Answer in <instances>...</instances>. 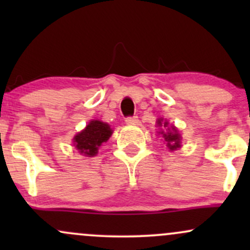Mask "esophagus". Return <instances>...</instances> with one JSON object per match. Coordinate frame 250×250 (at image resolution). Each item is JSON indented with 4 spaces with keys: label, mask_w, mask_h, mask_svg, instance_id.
<instances>
[{
    "label": "esophagus",
    "mask_w": 250,
    "mask_h": 250,
    "mask_svg": "<svg viewBox=\"0 0 250 250\" xmlns=\"http://www.w3.org/2000/svg\"><path fill=\"white\" fill-rule=\"evenodd\" d=\"M127 125H137L139 123V117L137 116H129L125 119Z\"/></svg>",
    "instance_id": "1"
}]
</instances>
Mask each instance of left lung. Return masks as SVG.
Returning <instances> with one entry per match:
<instances>
[{"mask_svg":"<svg viewBox=\"0 0 250 250\" xmlns=\"http://www.w3.org/2000/svg\"><path fill=\"white\" fill-rule=\"evenodd\" d=\"M162 121H163V120L160 119L159 121H157V125H163V129L167 128L168 131L163 130V131H160V133L163 135L165 140L167 141V146L169 147V149H170V150H175V149L180 147V143H181L180 142V135H179V133H177L176 128H175V127L168 128V122H163L162 123Z\"/></svg>","mask_w":250,"mask_h":250,"instance_id":"1","label":"left lung"}]
</instances>
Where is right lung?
<instances>
[{"label":"right lung","instance_id":"add662e5","mask_svg":"<svg viewBox=\"0 0 250 250\" xmlns=\"http://www.w3.org/2000/svg\"><path fill=\"white\" fill-rule=\"evenodd\" d=\"M113 131L107 123L97 121L89 122V125L74 137L75 147L85 156H95L99 147L103 142H107Z\"/></svg>","mask_w":250,"mask_h":250}]
</instances>
